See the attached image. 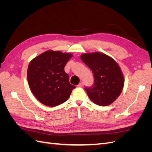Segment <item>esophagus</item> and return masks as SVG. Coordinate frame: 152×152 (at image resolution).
<instances>
[{
  "mask_svg": "<svg viewBox=\"0 0 152 152\" xmlns=\"http://www.w3.org/2000/svg\"><path fill=\"white\" fill-rule=\"evenodd\" d=\"M84 82H80V83H79V84L78 85V87H83L84 86Z\"/></svg>",
  "mask_w": 152,
  "mask_h": 152,
  "instance_id": "esophagus-1",
  "label": "esophagus"
}]
</instances>
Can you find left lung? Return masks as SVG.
Segmentation results:
<instances>
[{
  "label": "left lung",
  "mask_w": 152,
  "mask_h": 152,
  "mask_svg": "<svg viewBox=\"0 0 152 152\" xmlns=\"http://www.w3.org/2000/svg\"><path fill=\"white\" fill-rule=\"evenodd\" d=\"M80 58L94 75L93 86L85 88L89 98L103 107L112 104L120 96L124 84L120 66L113 58L98 52L82 54Z\"/></svg>",
  "instance_id": "8db88e82"
}]
</instances>
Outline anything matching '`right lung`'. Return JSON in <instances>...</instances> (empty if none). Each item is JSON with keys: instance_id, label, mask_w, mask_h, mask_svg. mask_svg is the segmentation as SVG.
I'll use <instances>...</instances> for the list:
<instances>
[{"instance_id": "add662e5", "label": "right lung", "mask_w": 152, "mask_h": 152, "mask_svg": "<svg viewBox=\"0 0 152 152\" xmlns=\"http://www.w3.org/2000/svg\"><path fill=\"white\" fill-rule=\"evenodd\" d=\"M71 53L48 50L29 63L27 80L31 93L40 103L54 107L65 102L75 86L70 84L65 72Z\"/></svg>"}]
</instances>
